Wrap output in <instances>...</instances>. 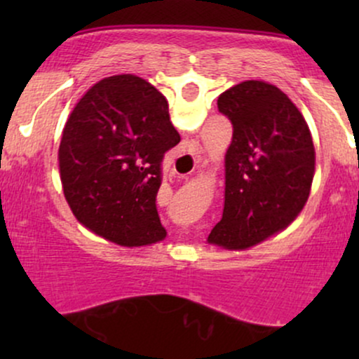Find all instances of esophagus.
<instances>
[{
	"label": "esophagus",
	"instance_id": "obj_1",
	"mask_svg": "<svg viewBox=\"0 0 359 359\" xmlns=\"http://www.w3.org/2000/svg\"><path fill=\"white\" fill-rule=\"evenodd\" d=\"M187 151L191 155H199L201 151H203V147L199 145V142H196V140H192V142H189V145H187Z\"/></svg>",
	"mask_w": 359,
	"mask_h": 359
}]
</instances>
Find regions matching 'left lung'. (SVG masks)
<instances>
[{"label":"left lung","mask_w":359,"mask_h":359,"mask_svg":"<svg viewBox=\"0 0 359 359\" xmlns=\"http://www.w3.org/2000/svg\"><path fill=\"white\" fill-rule=\"evenodd\" d=\"M219 113L233 125L222 217L208 241L243 250L287 228L311 192L316 151L297 109L275 86L245 81L224 90Z\"/></svg>","instance_id":"1"}]
</instances>
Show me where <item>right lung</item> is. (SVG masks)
<instances>
[{
  "mask_svg": "<svg viewBox=\"0 0 359 359\" xmlns=\"http://www.w3.org/2000/svg\"><path fill=\"white\" fill-rule=\"evenodd\" d=\"M179 142L168 102L150 82L123 74L94 84L65 123L59 148L77 219L121 246L163 240L155 201L163 156Z\"/></svg>",
  "mask_w": 359,
  "mask_h": 359,
  "instance_id": "right-lung-1",
  "label": "right lung"
}]
</instances>
